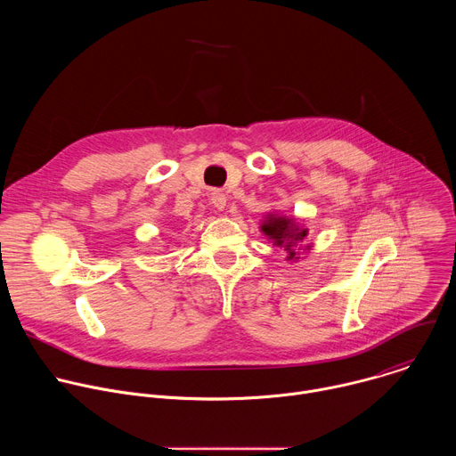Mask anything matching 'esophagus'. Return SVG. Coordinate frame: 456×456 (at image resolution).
Masks as SVG:
<instances>
[{
    "mask_svg": "<svg viewBox=\"0 0 456 456\" xmlns=\"http://www.w3.org/2000/svg\"><path fill=\"white\" fill-rule=\"evenodd\" d=\"M211 202L215 204V208L216 209H224L225 208V204H227V199H225V194H224V191H215L213 194H211Z\"/></svg>",
    "mask_w": 456,
    "mask_h": 456,
    "instance_id": "esophagus-1",
    "label": "esophagus"
}]
</instances>
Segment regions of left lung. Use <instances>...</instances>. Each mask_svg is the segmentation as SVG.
Returning <instances> with one entry per match:
<instances>
[{"mask_svg":"<svg viewBox=\"0 0 456 456\" xmlns=\"http://www.w3.org/2000/svg\"><path fill=\"white\" fill-rule=\"evenodd\" d=\"M262 231L274 240V243L278 247H283L289 252V259L296 257V247L299 245V241L306 236V231H301L294 220L283 218V216H271V220H267V224L262 227Z\"/></svg>","mask_w":456,"mask_h":456,"instance_id":"8db88e82","label":"left lung"}]
</instances>
